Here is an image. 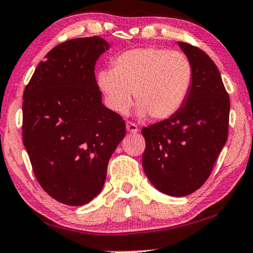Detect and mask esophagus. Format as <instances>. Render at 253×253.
<instances>
[{
    "label": "esophagus",
    "instance_id": "obj_1",
    "mask_svg": "<svg viewBox=\"0 0 253 253\" xmlns=\"http://www.w3.org/2000/svg\"><path fill=\"white\" fill-rule=\"evenodd\" d=\"M126 128H127L128 133H130V134H136L138 131V127L136 126V124L131 123V122H127Z\"/></svg>",
    "mask_w": 253,
    "mask_h": 253
}]
</instances>
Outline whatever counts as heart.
<instances>
[{
	"label": "heart",
	"mask_w": 253,
	"mask_h": 253,
	"mask_svg": "<svg viewBox=\"0 0 253 253\" xmlns=\"http://www.w3.org/2000/svg\"><path fill=\"white\" fill-rule=\"evenodd\" d=\"M101 71L98 85L112 110L126 114L133 102L139 115L170 118L181 109L192 83V66L184 54L158 47L124 51Z\"/></svg>",
	"instance_id": "heart-1"
}]
</instances>
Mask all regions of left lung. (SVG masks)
Listing matches in <instances>:
<instances>
[{
    "instance_id": "obj_1",
    "label": "left lung",
    "mask_w": 253,
    "mask_h": 253,
    "mask_svg": "<svg viewBox=\"0 0 253 253\" xmlns=\"http://www.w3.org/2000/svg\"><path fill=\"white\" fill-rule=\"evenodd\" d=\"M179 46L192 66L189 94L177 114L143 128L142 163L156 189L183 197L205 183L227 141L230 98L210 56L188 42Z\"/></svg>"
}]
</instances>
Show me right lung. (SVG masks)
Segmentation results:
<instances>
[{
	"mask_svg": "<svg viewBox=\"0 0 253 253\" xmlns=\"http://www.w3.org/2000/svg\"><path fill=\"white\" fill-rule=\"evenodd\" d=\"M109 49L100 37L48 51L23 92L22 141L35 177L50 197L82 206L101 191L125 120L101 102L94 65Z\"/></svg>",
	"mask_w": 253,
	"mask_h": 253,
	"instance_id": "1",
	"label": "right lung"
}]
</instances>
